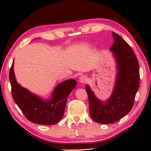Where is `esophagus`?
<instances>
[{"mask_svg": "<svg viewBox=\"0 0 151 151\" xmlns=\"http://www.w3.org/2000/svg\"><path fill=\"white\" fill-rule=\"evenodd\" d=\"M88 81V78L85 76H81L79 78V82L81 83V84H84Z\"/></svg>", "mask_w": 151, "mask_h": 151, "instance_id": "obj_1", "label": "esophagus"}]
</instances>
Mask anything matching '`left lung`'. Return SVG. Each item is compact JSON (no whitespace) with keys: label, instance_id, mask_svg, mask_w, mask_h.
Returning a JSON list of instances; mask_svg holds the SVG:
<instances>
[{"label":"left lung","instance_id":"left-lung-1","mask_svg":"<svg viewBox=\"0 0 151 151\" xmlns=\"http://www.w3.org/2000/svg\"><path fill=\"white\" fill-rule=\"evenodd\" d=\"M114 43L110 48L116 63L115 85L110 97L99 99L89 86H86L89 99V114L95 121L102 124L117 122L132 108L139 86V70L137 58L129 45L112 32Z\"/></svg>","mask_w":151,"mask_h":151}]
</instances>
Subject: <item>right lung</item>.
<instances>
[{
	"label": "right lung",
	"instance_id": "1",
	"mask_svg": "<svg viewBox=\"0 0 151 151\" xmlns=\"http://www.w3.org/2000/svg\"><path fill=\"white\" fill-rule=\"evenodd\" d=\"M14 60L9 71V82L15 102L32 123L52 125L58 123L63 117L67 97L76 87V81L68 79L58 84L50 99H44L22 87L15 78Z\"/></svg>",
	"mask_w": 151,
	"mask_h": 151
}]
</instances>
